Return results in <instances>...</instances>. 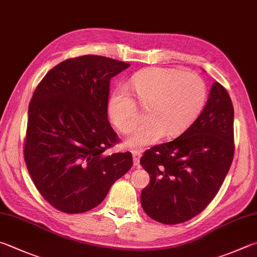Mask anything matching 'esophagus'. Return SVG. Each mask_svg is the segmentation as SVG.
I'll list each match as a JSON object with an SVG mask.
<instances>
[{
	"instance_id": "obj_1",
	"label": "esophagus",
	"mask_w": 257,
	"mask_h": 257,
	"mask_svg": "<svg viewBox=\"0 0 257 257\" xmlns=\"http://www.w3.org/2000/svg\"><path fill=\"white\" fill-rule=\"evenodd\" d=\"M132 153H133L134 164H135V166H139V160H141V156H142L141 151H137V149H134V151H132Z\"/></svg>"
}]
</instances>
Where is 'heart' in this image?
<instances>
[{"instance_id": "heart-1", "label": "heart", "mask_w": 257, "mask_h": 257, "mask_svg": "<svg viewBox=\"0 0 257 257\" xmlns=\"http://www.w3.org/2000/svg\"><path fill=\"white\" fill-rule=\"evenodd\" d=\"M130 85L138 103L147 109L146 122L127 138L133 147L155 144L163 135L175 136L189 127L201 112L207 97L206 83L198 74L180 69L153 67L132 77ZM111 120L121 133H129L141 119L139 108L123 86L109 101Z\"/></svg>"}]
</instances>
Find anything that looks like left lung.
<instances>
[{
	"label": "left lung",
	"instance_id": "8db88e82",
	"mask_svg": "<svg viewBox=\"0 0 257 257\" xmlns=\"http://www.w3.org/2000/svg\"><path fill=\"white\" fill-rule=\"evenodd\" d=\"M234 152V106L216 82L201 113L181 136L144 153L141 165L151 176L141 195L145 212L165 225L197 216L216 197Z\"/></svg>",
	"mask_w": 257,
	"mask_h": 257
}]
</instances>
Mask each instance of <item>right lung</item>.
I'll list each match as a JSON object with an SVG mask.
<instances>
[{
  "instance_id": "obj_1",
  "label": "right lung",
  "mask_w": 257,
  "mask_h": 257,
  "mask_svg": "<svg viewBox=\"0 0 257 257\" xmlns=\"http://www.w3.org/2000/svg\"><path fill=\"white\" fill-rule=\"evenodd\" d=\"M129 66L97 55L68 58L32 94L23 156L37 190L59 211L99 206L132 169L130 152L105 154L119 144L108 120L110 80Z\"/></svg>"
}]
</instances>
